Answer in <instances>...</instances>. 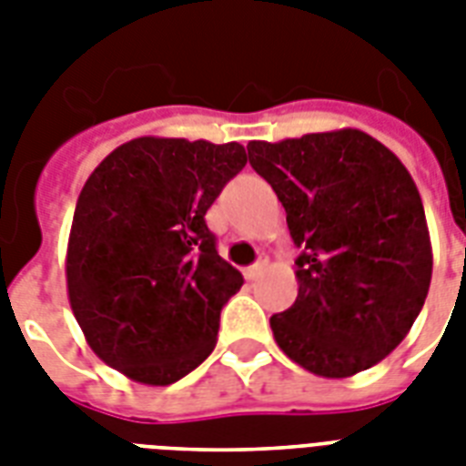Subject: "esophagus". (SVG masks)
Segmentation results:
<instances>
[{
  "instance_id": "1",
  "label": "esophagus",
  "mask_w": 466,
  "mask_h": 466,
  "mask_svg": "<svg viewBox=\"0 0 466 466\" xmlns=\"http://www.w3.org/2000/svg\"><path fill=\"white\" fill-rule=\"evenodd\" d=\"M266 266H268V258H258V261L251 263V266L244 270V276H247V280H254V278H258V273H261Z\"/></svg>"
}]
</instances>
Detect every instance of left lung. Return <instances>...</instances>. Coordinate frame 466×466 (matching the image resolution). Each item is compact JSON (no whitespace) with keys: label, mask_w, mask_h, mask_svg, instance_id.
<instances>
[{"label":"left lung","mask_w":466,"mask_h":466,"mask_svg":"<svg viewBox=\"0 0 466 466\" xmlns=\"http://www.w3.org/2000/svg\"><path fill=\"white\" fill-rule=\"evenodd\" d=\"M248 164L288 212L298 299L270 317L290 360L350 377L387 358L426 302L433 251L411 174L362 130L247 145Z\"/></svg>","instance_id":"left-lung-1"}]
</instances>
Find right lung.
Here are the masks:
<instances>
[{"label":"right lung","mask_w":466,"mask_h":466,"mask_svg":"<svg viewBox=\"0 0 466 466\" xmlns=\"http://www.w3.org/2000/svg\"><path fill=\"white\" fill-rule=\"evenodd\" d=\"M247 167L239 142L137 137L86 178L67 244V295L91 350L135 382L167 387L218 343L244 278L205 212Z\"/></svg>","instance_id":"obj_1"}]
</instances>
